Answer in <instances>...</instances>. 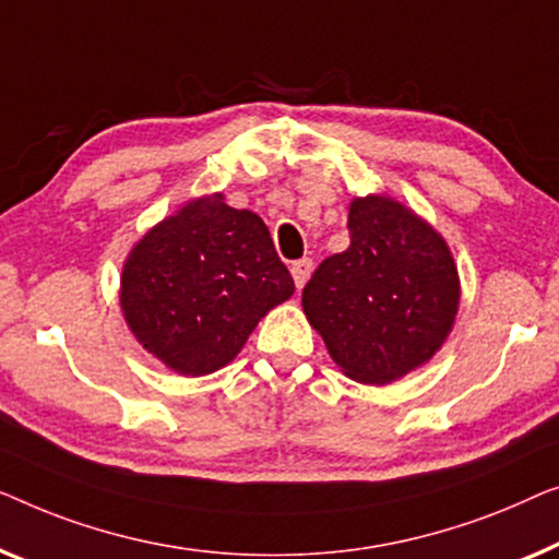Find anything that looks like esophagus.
Here are the masks:
<instances>
[{
	"label": "esophagus",
	"mask_w": 559,
	"mask_h": 559,
	"mask_svg": "<svg viewBox=\"0 0 559 559\" xmlns=\"http://www.w3.org/2000/svg\"><path fill=\"white\" fill-rule=\"evenodd\" d=\"M311 271H313V261H311V258H301V261L290 263V276H294L296 288H304V283L309 281Z\"/></svg>",
	"instance_id": "obj_1"
}]
</instances>
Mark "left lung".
Listing matches in <instances>:
<instances>
[{
    "label": "left lung",
    "mask_w": 559,
    "mask_h": 559,
    "mask_svg": "<svg viewBox=\"0 0 559 559\" xmlns=\"http://www.w3.org/2000/svg\"><path fill=\"white\" fill-rule=\"evenodd\" d=\"M349 248L304 286V311L352 380L384 384L420 367L451 332L459 273L433 227L388 198L349 204Z\"/></svg>",
    "instance_id": "1"
}]
</instances>
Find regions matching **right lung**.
I'll list each match as a JSON object with an SVG mask.
<instances>
[{"label": "right lung", "instance_id": "right-lung-1", "mask_svg": "<svg viewBox=\"0 0 559 559\" xmlns=\"http://www.w3.org/2000/svg\"><path fill=\"white\" fill-rule=\"evenodd\" d=\"M294 278L255 212L223 194L194 200L144 235L121 276V306L144 349L182 374L225 367Z\"/></svg>", "mask_w": 559, "mask_h": 559}]
</instances>
